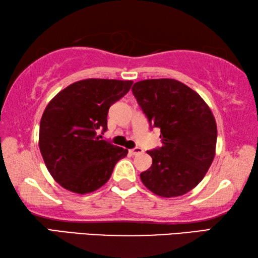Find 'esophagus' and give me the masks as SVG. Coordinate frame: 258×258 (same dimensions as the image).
I'll use <instances>...</instances> for the list:
<instances>
[{
  "label": "esophagus",
  "instance_id": "34e87169",
  "mask_svg": "<svg viewBox=\"0 0 258 258\" xmlns=\"http://www.w3.org/2000/svg\"><path fill=\"white\" fill-rule=\"evenodd\" d=\"M129 152L133 155H136V154H139V153H143V149H141V147H135V149H132Z\"/></svg>",
  "mask_w": 258,
  "mask_h": 258
}]
</instances>
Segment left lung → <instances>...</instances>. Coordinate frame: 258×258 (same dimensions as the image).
I'll list each match as a JSON object with an SVG mask.
<instances>
[{
  "label": "left lung",
  "instance_id": "left-lung-1",
  "mask_svg": "<svg viewBox=\"0 0 258 258\" xmlns=\"http://www.w3.org/2000/svg\"><path fill=\"white\" fill-rule=\"evenodd\" d=\"M133 94L162 146L147 151L152 166L141 174L145 186L163 198L179 197L204 178L215 157L216 121L205 100L172 79L144 80Z\"/></svg>",
  "mask_w": 258,
  "mask_h": 258
}]
</instances>
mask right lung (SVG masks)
Wrapping results in <instances>:
<instances>
[{
	"label": "right lung",
	"instance_id": "right-lung-1",
	"mask_svg": "<svg viewBox=\"0 0 258 258\" xmlns=\"http://www.w3.org/2000/svg\"><path fill=\"white\" fill-rule=\"evenodd\" d=\"M133 81L88 79L71 84L50 101L40 122L42 158L54 180L74 193L96 191L111 177L128 150L99 139L108 109Z\"/></svg>",
	"mask_w": 258,
	"mask_h": 258
}]
</instances>
